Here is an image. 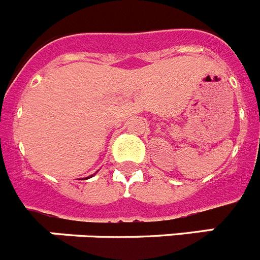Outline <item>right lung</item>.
Masks as SVG:
<instances>
[{
	"label": "right lung",
	"instance_id": "1",
	"mask_svg": "<svg viewBox=\"0 0 260 260\" xmlns=\"http://www.w3.org/2000/svg\"><path fill=\"white\" fill-rule=\"evenodd\" d=\"M87 178H88V177H87Z\"/></svg>",
	"mask_w": 260,
	"mask_h": 260
}]
</instances>
